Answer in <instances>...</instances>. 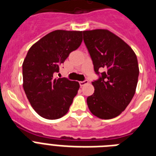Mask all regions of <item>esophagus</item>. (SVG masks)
Masks as SVG:
<instances>
[{"instance_id":"esophagus-1","label":"esophagus","mask_w":156,"mask_h":156,"mask_svg":"<svg viewBox=\"0 0 156 156\" xmlns=\"http://www.w3.org/2000/svg\"><path fill=\"white\" fill-rule=\"evenodd\" d=\"M79 83H80V86H84V85H85V84H88V80H84V81H80Z\"/></svg>"}]
</instances>
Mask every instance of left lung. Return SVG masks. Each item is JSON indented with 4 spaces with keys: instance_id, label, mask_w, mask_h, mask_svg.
Instances as JSON below:
<instances>
[{
    "instance_id": "8db88e82",
    "label": "left lung",
    "mask_w": 156,
    "mask_h": 156,
    "mask_svg": "<svg viewBox=\"0 0 156 156\" xmlns=\"http://www.w3.org/2000/svg\"><path fill=\"white\" fill-rule=\"evenodd\" d=\"M98 79L92 82L94 93L87 98L88 109L101 119L118 116L131 101L139 69L136 55L129 45L107 30L82 32ZM104 70L103 73L99 70Z\"/></svg>"
}]
</instances>
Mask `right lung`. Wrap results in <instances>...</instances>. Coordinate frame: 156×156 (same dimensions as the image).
<instances>
[{
    "label": "right lung",
    "instance_id": "right-lung-1",
    "mask_svg": "<svg viewBox=\"0 0 156 156\" xmlns=\"http://www.w3.org/2000/svg\"><path fill=\"white\" fill-rule=\"evenodd\" d=\"M82 43V31L55 30L32 46L22 64L23 88L31 106L41 117L54 120L69 110L80 84L55 79L69 54Z\"/></svg>",
    "mask_w": 156,
    "mask_h": 156
}]
</instances>
